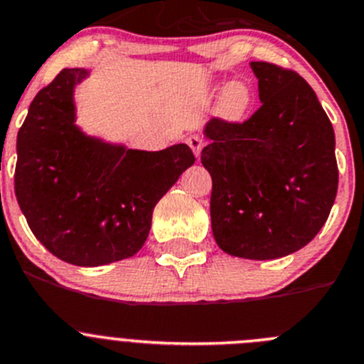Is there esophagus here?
<instances>
[{
	"mask_svg": "<svg viewBox=\"0 0 364 364\" xmlns=\"http://www.w3.org/2000/svg\"><path fill=\"white\" fill-rule=\"evenodd\" d=\"M186 144H188V147L192 149V152H193V154H196V158H199V156H201L203 145H205V140H203L201 136H199V134H190L188 138H186Z\"/></svg>",
	"mask_w": 364,
	"mask_h": 364,
	"instance_id": "esophagus-1",
	"label": "esophagus"
}]
</instances>
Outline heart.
Instances as JSON below:
<instances>
[{
	"label": "heart",
	"instance_id": "b5f03b06",
	"mask_svg": "<svg viewBox=\"0 0 364 364\" xmlns=\"http://www.w3.org/2000/svg\"><path fill=\"white\" fill-rule=\"evenodd\" d=\"M213 93L220 95L219 114L230 122H242L253 107V91L244 82L220 84L213 87Z\"/></svg>",
	"mask_w": 364,
	"mask_h": 364
}]
</instances>
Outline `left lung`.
Segmentation results:
<instances>
[{"instance_id": "obj_1", "label": "left lung", "mask_w": 364, "mask_h": 364, "mask_svg": "<svg viewBox=\"0 0 364 364\" xmlns=\"http://www.w3.org/2000/svg\"><path fill=\"white\" fill-rule=\"evenodd\" d=\"M262 105L244 124L212 118L201 163L224 253L273 260L307 246L338 193L334 129L312 87L291 70L251 63Z\"/></svg>"}]
</instances>
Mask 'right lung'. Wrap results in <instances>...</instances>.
Here are the masks:
<instances>
[{
  "mask_svg": "<svg viewBox=\"0 0 364 364\" xmlns=\"http://www.w3.org/2000/svg\"><path fill=\"white\" fill-rule=\"evenodd\" d=\"M86 77V68H64L36 95L18 132L14 188L50 253L97 267L141 250L156 203L196 158L186 144L136 151L80 131L73 93Z\"/></svg>",
  "mask_w": 364,
  "mask_h": 364,
  "instance_id": "1",
  "label": "right lung"
}]
</instances>
